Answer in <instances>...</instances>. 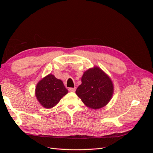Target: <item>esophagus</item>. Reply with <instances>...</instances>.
<instances>
[{
  "label": "esophagus",
  "mask_w": 153,
  "mask_h": 153,
  "mask_svg": "<svg viewBox=\"0 0 153 153\" xmlns=\"http://www.w3.org/2000/svg\"><path fill=\"white\" fill-rule=\"evenodd\" d=\"M68 90L70 92H75L76 91V87H69Z\"/></svg>",
  "instance_id": "obj_1"
}]
</instances>
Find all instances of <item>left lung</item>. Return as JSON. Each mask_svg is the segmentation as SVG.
Masks as SVG:
<instances>
[{"instance_id":"8db88e82","label":"left lung","mask_w":153,"mask_h":153,"mask_svg":"<svg viewBox=\"0 0 153 153\" xmlns=\"http://www.w3.org/2000/svg\"><path fill=\"white\" fill-rule=\"evenodd\" d=\"M113 92L110 78L101 69L94 67L84 72L76 94L87 106L96 110L109 102Z\"/></svg>"}]
</instances>
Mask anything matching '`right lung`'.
<instances>
[{
    "mask_svg": "<svg viewBox=\"0 0 153 153\" xmlns=\"http://www.w3.org/2000/svg\"><path fill=\"white\" fill-rule=\"evenodd\" d=\"M68 92L63 82L51 74L40 80L36 88L37 99L41 105L47 108L53 107Z\"/></svg>",
    "mask_w": 153,
    "mask_h": 153,
    "instance_id": "right-lung-1",
    "label": "right lung"
}]
</instances>
